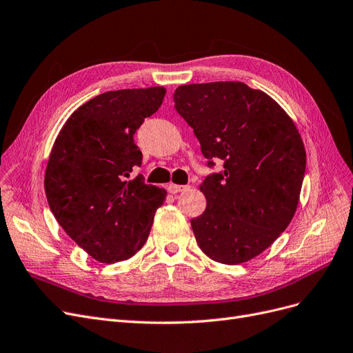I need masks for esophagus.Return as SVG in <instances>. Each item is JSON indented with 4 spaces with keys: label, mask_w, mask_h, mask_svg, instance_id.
Returning <instances> with one entry per match:
<instances>
[{
    "label": "esophagus",
    "mask_w": 353,
    "mask_h": 353,
    "mask_svg": "<svg viewBox=\"0 0 353 353\" xmlns=\"http://www.w3.org/2000/svg\"><path fill=\"white\" fill-rule=\"evenodd\" d=\"M188 189V186L185 185H174V183H170L168 185V192L173 193V194H177L180 192H185Z\"/></svg>",
    "instance_id": "1"
}]
</instances>
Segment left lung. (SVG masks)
<instances>
[{
  "label": "left lung",
  "instance_id": "8db88e82",
  "mask_svg": "<svg viewBox=\"0 0 353 353\" xmlns=\"http://www.w3.org/2000/svg\"><path fill=\"white\" fill-rule=\"evenodd\" d=\"M174 108L205 159L224 172L199 186L206 210L190 221L201 250L240 265L263 253L292 221L305 173V148L279 104L240 81L180 85Z\"/></svg>",
  "mask_w": 353,
  "mask_h": 353
}]
</instances>
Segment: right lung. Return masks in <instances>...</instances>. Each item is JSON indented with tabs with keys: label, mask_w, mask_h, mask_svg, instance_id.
Returning a JSON list of instances; mask_svg holds the SVG:
<instances>
[{
	"label": "right lung",
	"mask_w": 353,
	"mask_h": 353,
	"mask_svg": "<svg viewBox=\"0 0 353 353\" xmlns=\"http://www.w3.org/2000/svg\"><path fill=\"white\" fill-rule=\"evenodd\" d=\"M164 87L108 91L78 108L49 154L45 192L58 224L100 263L132 257L145 244L165 189L126 180L142 152L137 129L160 109Z\"/></svg>",
	"instance_id": "add662e5"
}]
</instances>
